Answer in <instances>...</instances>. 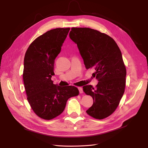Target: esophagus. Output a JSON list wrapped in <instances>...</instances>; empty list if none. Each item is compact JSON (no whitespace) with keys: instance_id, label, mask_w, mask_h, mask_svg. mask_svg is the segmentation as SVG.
<instances>
[{"instance_id":"esophagus-1","label":"esophagus","mask_w":148,"mask_h":148,"mask_svg":"<svg viewBox=\"0 0 148 148\" xmlns=\"http://www.w3.org/2000/svg\"><path fill=\"white\" fill-rule=\"evenodd\" d=\"M78 90H79V93H83V88L82 87H78Z\"/></svg>"}]
</instances>
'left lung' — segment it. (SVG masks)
<instances>
[{
    "label": "left lung",
    "instance_id": "8db88e82",
    "mask_svg": "<svg viewBox=\"0 0 148 148\" xmlns=\"http://www.w3.org/2000/svg\"><path fill=\"white\" fill-rule=\"evenodd\" d=\"M70 38L77 44L86 69L93 68L98 79L96 88L83 87L93 99L86 113L96 119L109 117L123 95L127 71L122 53L114 40L106 34L89 28H71Z\"/></svg>",
    "mask_w": 148,
    "mask_h": 148
}]
</instances>
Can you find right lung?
<instances>
[{
    "label": "right lung",
    "mask_w": 148,
    "mask_h": 148,
    "mask_svg": "<svg viewBox=\"0 0 148 148\" xmlns=\"http://www.w3.org/2000/svg\"><path fill=\"white\" fill-rule=\"evenodd\" d=\"M70 28L47 31L31 43L25 53L23 78L27 99L34 112L44 120L61 114L67 100L78 95L77 87L53 83L54 62Z\"/></svg>",
    "instance_id": "obj_1"
}]
</instances>
